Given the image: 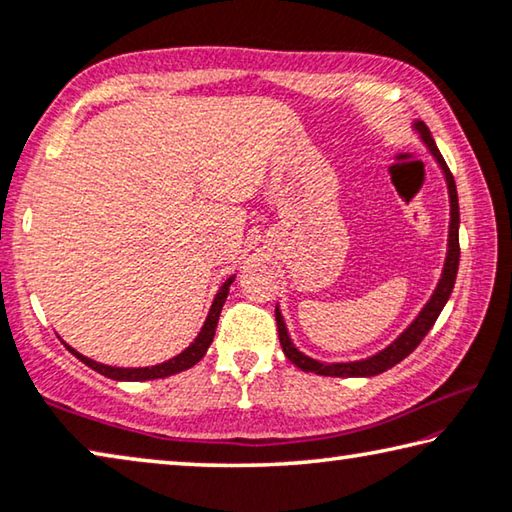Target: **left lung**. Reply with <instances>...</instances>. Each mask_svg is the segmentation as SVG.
Here are the masks:
<instances>
[{
  "label": "left lung",
  "mask_w": 512,
  "mask_h": 512,
  "mask_svg": "<svg viewBox=\"0 0 512 512\" xmlns=\"http://www.w3.org/2000/svg\"><path fill=\"white\" fill-rule=\"evenodd\" d=\"M417 132L421 134V139L426 141L428 150L433 152V157L437 159V164L442 166L444 170V177H446V186H449V198H451V223H449V253H446V264H444V271H442V280L440 285H437L433 298L428 300L424 310L417 316L415 321H412V326L403 332V335L396 339L392 346H387L385 351H380L378 355H373L369 360H360V362H342V364H321L312 358H307L298 351V348L291 344V339L287 335V328H285V321H282L280 312L275 310V323H278V337H280V346L282 351H285L287 360L291 364H296L298 369L303 371H314L319 373V376H346V378H353V376H378V373H383L387 369H392L394 364H399L403 358H408V355L415 351V348L421 344V339L428 335V330L433 328V323L437 321V316H440L442 307L446 305V300H449L451 291H453V282H456V273H458V262H460V243H458V223H460V212H458V191H456V182H453V175L449 166H446L444 157L437 150V145L431 136V129H428L424 123H415Z\"/></svg>",
  "instance_id": "8db88e82"
}]
</instances>
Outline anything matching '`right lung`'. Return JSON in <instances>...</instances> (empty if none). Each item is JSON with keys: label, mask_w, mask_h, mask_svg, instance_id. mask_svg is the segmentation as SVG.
I'll use <instances>...</instances> for the list:
<instances>
[{"label": "right lung", "mask_w": 512, "mask_h": 512, "mask_svg": "<svg viewBox=\"0 0 512 512\" xmlns=\"http://www.w3.org/2000/svg\"><path fill=\"white\" fill-rule=\"evenodd\" d=\"M232 280H234V278L227 280L225 285L221 287V291H218V294H216L214 303H212V310H209L205 326H202L200 335L196 337V342H193L189 348H186L184 353L177 355V358L168 360V362H161V364H157V367H141V369L107 367V364H100V362H95V360H88V358H84V355L77 353L75 348H70L68 344H66V348H68V351H70L72 355H75L77 360L84 362L86 367H91L93 371L102 373V376L113 378V380H154V378H166V376H173V373H180V371H184V369H191L193 364L202 360V355L207 353L209 344L214 342V332H216V326H218V316H221L223 303H225V298H227V291H230Z\"/></svg>", "instance_id": "1"}]
</instances>
